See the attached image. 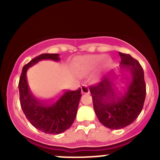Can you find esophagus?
Wrapping results in <instances>:
<instances>
[{
	"mask_svg": "<svg viewBox=\"0 0 160 160\" xmlns=\"http://www.w3.org/2000/svg\"><path fill=\"white\" fill-rule=\"evenodd\" d=\"M81 92L82 93H88L90 92V90L87 85L83 84L81 87Z\"/></svg>",
	"mask_w": 160,
	"mask_h": 160,
	"instance_id": "esophagus-1",
	"label": "esophagus"
}]
</instances>
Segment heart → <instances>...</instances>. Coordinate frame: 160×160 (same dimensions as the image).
Instances as JSON below:
<instances>
[{"label": "heart", "instance_id": "obj_1", "mask_svg": "<svg viewBox=\"0 0 160 160\" xmlns=\"http://www.w3.org/2000/svg\"><path fill=\"white\" fill-rule=\"evenodd\" d=\"M99 62V58L94 56H82L78 59L77 67L81 72H88L93 70Z\"/></svg>", "mask_w": 160, "mask_h": 160}]
</instances>
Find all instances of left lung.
<instances>
[{
  "instance_id": "obj_1",
  "label": "left lung",
  "mask_w": 160,
  "mask_h": 160,
  "mask_svg": "<svg viewBox=\"0 0 160 160\" xmlns=\"http://www.w3.org/2000/svg\"><path fill=\"white\" fill-rule=\"evenodd\" d=\"M121 71L129 73L128 82L120 90L112 88V77L103 79L90 88L95 114L99 122L111 129L131 125L142 110L146 88L144 71L139 62L129 54L119 52Z\"/></svg>"
}]
</instances>
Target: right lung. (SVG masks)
Here are the masks:
<instances>
[{
  "label": "right lung",
  "instance_id": "add662e5",
  "mask_svg": "<svg viewBox=\"0 0 160 160\" xmlns=\"http://www.w3.org/2000/svg\"><path fill=\"white\" fill-rule=\"evenodd\" d=\"M59 56L44 53L34 58L23 67L18 83L21 107L27 119L35 128L52 135L64 132L73 123L81 98V89L66 90L52 102L40 101L31 91L26 73L29 67L42 59L59 61Z\"/></svg>",
  "mask_w": 160,
  "mask_h": 160
}]
</instances>
